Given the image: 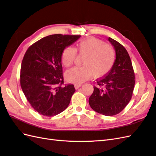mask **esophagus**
<instances>
[{"label":"esophagus","instance_id":"esophagus-1","mask_svg":"<svg viewBox=\"0 0 156 156\" xmlns=\"http://www.w3.org/2000/svg\"><path fill=\"white\" fill-rule=\"evenodd\" d=\"M81 86H82V84H74V87H75V88H76V89H77V88H80V87H81Z\"/></svg>","mask_w":156,"mask_h":156}]
</instances>
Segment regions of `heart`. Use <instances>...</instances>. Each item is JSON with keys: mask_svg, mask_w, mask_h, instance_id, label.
Listing matches in <instances>:
<instances>
[{"mask_svg": "<svg viewBox=\"0 0 156 156\" xmlns=\"http://www.w3.org/2000/svg\"><path fill=\"white\" fill-rule=\"evenodd\" d=\"M76 53L84 55L82 60L83 66L75 67L66 73V79L74 83H82L92 76L95 78L103 77L111 71L116 59L113 47L94 37L79 41L74 48L68 46L64 49L61 59L65 67L69 68L74 64Z\"/></svg>", "mask_w": 156, "mask_h": 156, "instance_id": "heart-1", "label": "heart"}]
</instances>
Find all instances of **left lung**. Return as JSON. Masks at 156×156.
I'll return each mask as SVG.
<instances>
[{"label":"left lung","mask_w":156,"mask_h":156,"mask_svg":"<svg viewBox=\"0 0 156 156\" xmlns=\"http://www.w3.org/2000/svg\"><path fill=\"white\" fill-rule=\"evenodd\" d=\"M114 46L113 67L104 77L97 79L89 105L96 112L106 116L119 114L131 101L135 86V72L127 51L120 43L108 37Z\"/></svg>","instance_id":"1"}]
</instances>
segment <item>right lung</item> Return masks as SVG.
Listing matches in <instances>:
<instances>
[{"label": "right lung", "instance_id": "obj_1", "mask_svg": "<svg viewBox=\"0 0 156 156\" xmlns=\"http://www.w3.org/2000/svg\"><path fill=\"white\" fill-rule=\"evenodd\" d=\"M80 35L55 34L29 46L23 57L20 84L26 98L40 115L52 117L68 107L76 91L74 84H64L62 51Z\"/></svg>", "mask_w": 156, "mask_h": 156}]
</instances>
